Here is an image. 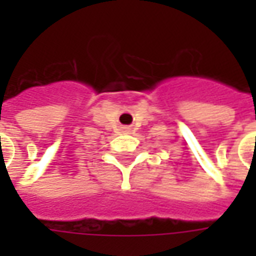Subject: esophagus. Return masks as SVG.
Instances as JSON below:
<instances>
[{
	"label": "esophagus",
	"instance_id": "34e87169",
	"mask_svg": "<svg viewBox=\"0 0 256 256\" xmlns=\"http://www.w3.org/2000/svg\"><path fill=\"white\" fill-rule=\"evenodd\" d=\"M123 130H124V132H128V128H128V126H123Z\"/></svg>",
	"mask_w": 256,
	"mask_h": 256
}]
</instances>
